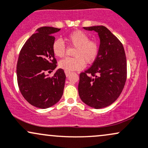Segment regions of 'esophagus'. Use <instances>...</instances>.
Instances as JSON below:
<instances>
[{"label": "esophagus", "mask_w": 148, "mask_h": 148, "mask_svg": "<svg viewBox=\"0 0 148 148\" xmlns=\"http://www.w3.org/2000/svg\"><path fill=\"white\" fill-rule=\"evenodd\" d=\"M64 73H65V75H66V76H67V77H68V76L70 75V74H71V72H64Z\"/></svg>", "instance_id": "1"}]
</instances>
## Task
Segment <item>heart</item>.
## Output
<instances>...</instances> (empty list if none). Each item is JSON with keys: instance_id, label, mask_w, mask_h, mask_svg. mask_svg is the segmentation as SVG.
Segmentation results:
<instances>
[{"instance_id": "obj_1", "label": "heart", "mask_w": 148, "mask_h": 148, "mask_svg": "<svg viewBox=\"0 0 148 148\" xmlns=\"http://www.w3.org/2000/svg\"><path fill=\"white\" fill-rule=\"evenodd\" d=\"M69 45L76 47L73 53L74 58H66L59 62V67L66 72L80 70L85 64L92 63L95 60L99 53V46L96 42L90 40V37L84 32L76 30L65 37ZM52 51L55 56L62 58L65 53V46L60 39L56 40L52 45Z\"/></svg>"}]
</instances>
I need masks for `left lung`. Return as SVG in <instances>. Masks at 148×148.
<instances>
[{
	"mask_svg": "<svg viewBox=\"0 0 148 148\" xmlns=\"http://www.w3.org/2000/svg\"><path fill=\"white\" fill-rule=\"evenodd\" d=\"M99 35V53L89 69L80 74L78 86L83 102L99 109L111 105L121 94L127 79V60L122 43L103 25L84 27Z\"/></svg>",
	"mask_w": 148,
	"mask_h": 148,
	"instance_id": "8db88e82",
	"label": "left lung"
}]
</instances>
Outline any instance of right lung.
I'll list each match as a JSON object with an SVG mask.
<instances>
[{"instance_id":"1","label":"right lung","mask_w":148,"mask_h":148,"mask_svg":"<svg viewBox=\"0 0 148 148\" xmlns=\"http://www.w3.org/2000/svg\"><path fill=\"white\" fill-rule=\"evenodd\" d=\"M60 30L53 27L38 28L25 42L18 56L16 76L20 92L28 103L37 108L53 106L63 94L66 79L63 69H57L52 77L46 74L57 67L52 51L55 41L53 34Z\"/></svg>"}]
</instances>
